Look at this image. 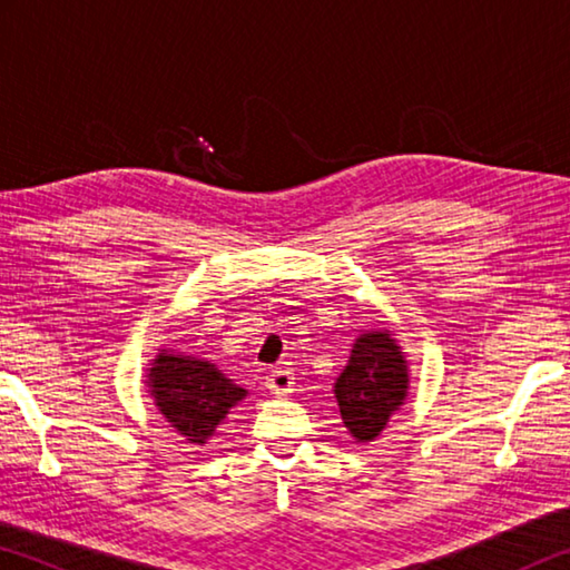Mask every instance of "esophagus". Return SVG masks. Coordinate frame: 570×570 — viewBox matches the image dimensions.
<instances>
[{"label": "esophagus", "mask_w": 570, "mask_h": 570, "mask_svg": "<svg viewBox=\"0 0 570 570\" xmlns=\"http://www.w3.org/2000/svg\"><path fill=\"white\" fill-rule=\"evenodd\" d=\"M266 390L272 392L274 397H286V394L294 390V374L288 372V370H274V372H268Z\"/></svg>", "instance_id": "esophagus-1"}]
</instances>
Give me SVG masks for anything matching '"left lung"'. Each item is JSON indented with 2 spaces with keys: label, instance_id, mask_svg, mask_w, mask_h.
Here are the masks:
<instances>
[{
  "label": "left lung",
  "instance_id": "8db88e82",
  "mask_svg": "<svg viewBox=\"0 0 570 570\" xmlns=\"http://www.w3.org/2000/svg\"><path fill=\"white\" fill-rule=\"evenodd\" d=\"M332 392L350 435L377 440L410 392V364L394 334L382 326L356 336Z\"/></svg>",
  "mask_w": 570,
  "mask_h": 570
}]
</instances>
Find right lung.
I'll list each match as a JSON object with an SVG mask.
<instances>
[{"label":"right lung","mask_w":570,"mask_h":570,"mask_svg":"<svg viewBox=\"0 0 570 570\" xmlns=\"http://www.w3.org/2000/svg\"><path fill=\"white\" fill-rule=\"evenodd\" d=\"M148 392L158 412L190 445L204 448L248 390L228 380L214 362L186 352L158 350L148 366Z\"/></svg>","instance_id":"1"}]
</instances>
